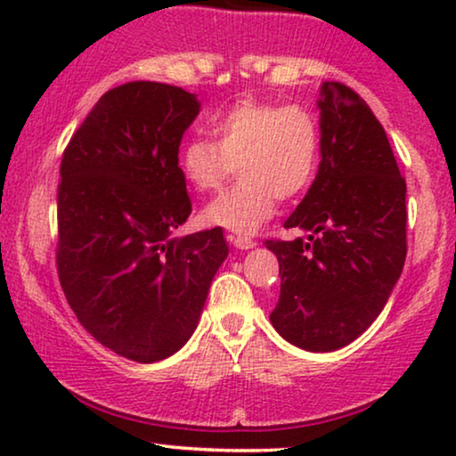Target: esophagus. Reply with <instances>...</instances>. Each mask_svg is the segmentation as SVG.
Instances as JSON below:
<instances>
[{
	"mask_svg": "<svg viewBox=\"0 0 456 456\" xmlns=\"http://www.w3.org/2000/svg\"><path fill=\"white\" fill-rule=\"evenodd\" d=\"M228 240L232 242L236 248H253L255 247V240L248 239V236H242V234H228Z\"/></svg>",
	"mask_w": 456,
	"mask_h": 456,
	"instance_id": "1",
	"label": "esophagus"
}]
</instances>
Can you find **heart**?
<instances>
[{"mask_svg": "<svg viewBox=\"0 0 456 456\" xmlns=\"http://www.w3.org/2000/svg\"><path fill=\"white\" fill-rule=\"evenodd\" d=\"M214 139L195 136L180 151V172L199 192H214L232 176L240 180L203 209V220L234 232H253L276 201L303 195L320 164L317 118L297 103L240 99L214 120Z\"/></svg>", "mask_w": 456, "mask_h": 456, "instance_id": "obj_1", "label": "heart"}]
</instances>
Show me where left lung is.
Returning <instances> with one entry per match:
<instances>
[{"label":"left lung","mask_w":456,"mask_h":456,"mask_svg":"<svg viewBox=\"0 0 456 456\" xmlns=\"http://www.w3.org/2000/svg\"><path fill=\"white\" fill-rule=\"evenodd\" d=\"M322 161L284 228L267 239L278 257L273 328L292 345L328 353L346 346L384 309L407 257V183L384 126L351 86H322Z\"/></svg>","instance_id":"8db88e82"}]
</instances>
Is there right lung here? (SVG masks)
I'll return each mask as SVG.
<instances>
[{
    "label": "right lung",
    "instance_id": "add662e5",
    "mask_svg": "<svg viewBox=\"0 0 456 456\" xmlns=\"http://www.w3.org/2000/svg\"><path fill=\"white\" fill-rule=\"evenodd\" d=\"M197 114L192 93L133 80L99 99L61 155V290L93 338L139 363L191 338L228 255L220 226L170 236L192 211L178 147Z\"/></svg>",
    "mask_w": 456,
    "mask_h": 456
}]
</instances>
